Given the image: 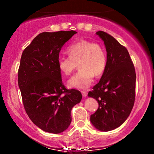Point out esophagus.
<instances>
[{"instance_id":"esophagus-1","label":"esophagus","mask_w":154,"mask_h":154,"mask_svg":"<svg viewBox=\"0 0 154 154\" xmlns=\"http://www.w3.org/2000/svg\"><path fill=\"white\" fill-rule=\"evenodd\" d=\"M82 94L83 97H86L88 95V93L86 91H82Z\"/></svg>"}]
</instances>
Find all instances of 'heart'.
Instances as JSON below:
<instances>
[{
  "mask_svg": "<svg viewBox=\"0 0 154 154\" xmlns=\"http://www.w3.org/2000/svg\"><path fill=\"white\" fill-rule=\"evenodd\" d=\"M69 56H60L58 68L64 75H69L79 66V70L68 81V86L77 89H86L93 82L94 76L103 75L107 65L104 48L99 43L81 40L67 48Z\"/></svg>",
  "mask_w": 154,
  "mask_h": 154,
  "instance_id": "obj_1",
  "label": "heart"
}]
</instances>
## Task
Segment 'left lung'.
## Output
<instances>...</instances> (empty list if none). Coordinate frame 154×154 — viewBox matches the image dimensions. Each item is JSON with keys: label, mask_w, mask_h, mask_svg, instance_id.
<instances>
[{"label": "left lung", "mask_w": 154, "mask_h": 154, "mask_svg": "<svg viewBox=\"0 0 154 154\" xmlns=\"http://www.w3.org/2000/svg\"><path fill=\"white\" fill-rule=\"evenodd\" d=\"M96 34L104 42L107 65L99 82L88 93L99 106L91 122L97 130L107 132L119 128L130 114L135 103L136 74L126 48L105 32Z\"/></svg>", "instance_id": "left-lung-1"}]
</instances>
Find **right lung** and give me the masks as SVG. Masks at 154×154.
I'll use <instances>...</instances> for the list:
<instances>
[{
    "mask_svg": "<svg viewBox=\"0 0 154 154\" xmlns=\"http://www.w3.org/2000/svg\"><path fill=\"white\" fill-rule=\"evenodd\" d=\"M76 33L42 32L22 54L18 84L24 109L45 132L58 134L66 130L72 122V109L82 100L79 91L63 85L57 65L61 48Z\"/></svg>",
    "mask_w": 154,
    "mask_h": 154,
    "instance_id": "right-lung-1",
    "label": "right lung"
}]
</instances>
